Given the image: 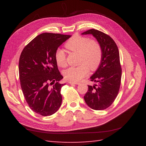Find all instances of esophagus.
Wrapping results in <instances>:
<instances>
[{
	"mask_svg": "<svg viewBox=\"0 0 146 146\" xmlns=\"http://www.w3.org/2000/svg\"><path fill=\"white\" fill-rule=\"evenodd\" d=\"M70 83V84H71V85H73V84H75V85H78V84H80V83L79 82H68Z\"/></svg>",
	"mask_w": 146,
	"mask_h": 146,
	"instance_id": "esophagus-1",
	"label": "esophagus"
}]
</instances>
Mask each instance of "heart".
I'll return each instance as SVG.
<instances>
[{
  "mask_svg": "<svg viewBox=\"0 0 146 146\" xmlns=\"http://www.w3.org/2000/svg\"><path fill=\"white\" fill-rule=\"evenodd\" d=\"M68 50L79 54L78 64L76 67H70L64 71L65 78L70 82H78L88 75L89 70H97L103 58L102 46L98 41L90 40L87 37L74 35L64 45ZM55 61L60 67L66 66V54L60 48L57 49L54 53Z\"/></svg>",
  "mask_w": 146,
  "mask_h": 146,
  "instance_id": "obj_1",
  "label": "heart"
}]
</instances>
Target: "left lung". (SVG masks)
Masks as SVG:
<instances>
[{
	"instance_id": "obj_1",
	"label": "left lung",
	"mask_w": 146,
	"mask_h": 146,
	"mask_svg": "<svg viewBox=\"0 0 146 146\" xmlns=\"http://www.w3.org/2000/svg\"><path fill=\"white\" fill-rule=\"evenodd\" d=\"M82 35L94 36L100 43L103 51L100 66L90 77L91 81L97 84L88 85V90L84 96V100L92 109H106L112 104L120 89L122 68L119 49L110 36L100 31L92 29Z\"/></svg>"
}]
</instances>
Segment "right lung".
<instances>
[{
    "label": "right lung",
    "mask_w": 146,
    "mask_h": 146,
    "mask_svg": "<svg viewBox=\"0 0 146 146\" xmlns=\"http://www.w3.org/2000/svg\"><path fill=\"white\" fill-rule=\"evenodd\" d=\"M70 35L45 33L36 36L22 51L19 62L21 86L26 102L42 116L54 113L62 102L58 70L54 53Z\"/></svg>",
    "instance_id": "1"
}]
</instances>
